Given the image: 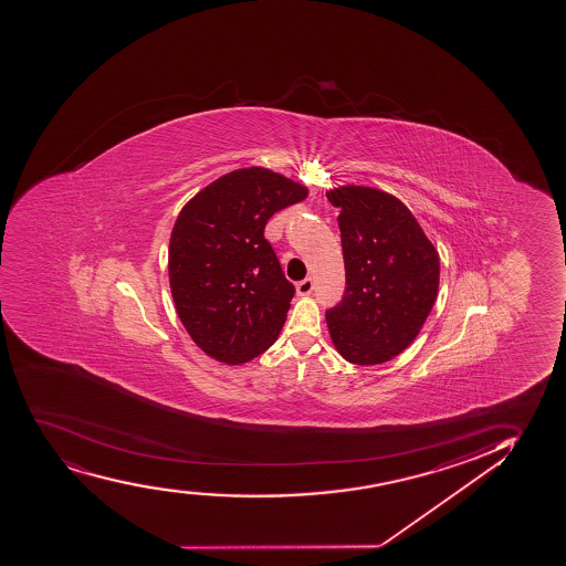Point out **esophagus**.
<instances>
[{
  "label": "esophagus",
  "instance_id": "1",
  "mask_svg": "<svg viewBox=\"0 0 566 566\" xmlns=\"http://www.w3.org/2000/svg\"><path fill=\"white\" fill-rule=\"evenodd\" d=\"M296 293L298 296H307V294L313 293V281L307 277V280L300 281L298 285H296Z\"/></svg>",
  "mask_w": 566,
  "mask_h": 566
}]
</instances>
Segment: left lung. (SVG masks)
<instances>
[{
  "label": "left lung",
  "instance_id": "8db88e82",
  "mask_svg": "<svg viewBox=\"0 0 566 566\" xmlns=\"http://www.w3.org/2000/svg\"><path fill=\"white\" fill-rule=\"evenodd\" d=\"M339 208L345 294L326 312L332 344L347 363L384 364L411 345L434 306L440 256L397 196L344 185L326 192Z\"/></svg>",
  "mask_w": 566,
  "mask_h": 566
}]
</instances>
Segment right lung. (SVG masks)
<instances>
[{
	"mask_svg": "<svg viewBox=\"0 0 566 566\" xmlns=\"http://www.w3.org/2000/svg\"><path fill=\"white\" fill-rule=\"evenodd\" d=\"M307 192L289 177L253 166L209 182L177 214L169 289L185 331L208 357L245 364L280 336L294 286L264 227Z\"/></svg>",
	"mask_w": 566,
	"mask_h": 566,
	"instance_id": "obj_1",
	"label": "right lung"
}]
</instances>
